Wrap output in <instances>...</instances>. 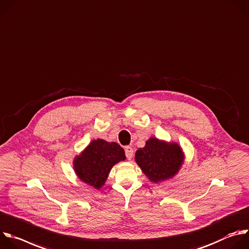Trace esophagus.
Masks as SVG:
<instances>
[{
    "mask_svg": "<svg viewBox=\"0 0 249 249\" xmlns=\"http://www.w3.org/2000/svg\"><path fill=\"white\" fill-rule=\"evenodd\" d=\"M124 151H125V156H126V158H127L128 160H131V158H132V156H133V149H132L131 147H129V146H126V147L124 148Z\"/></svg>",
    "mask_w": 249,
    "mask_h": 249,
    "instance_id": "obj_1",
    "label": "esophagus"
}]
</instances>
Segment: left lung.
I'll use <instances>...</instances> for the list:
<instances>
[{
  "label": "left lung",
  "mask_w": 249,
  "mask_h": 249,
  "mask_svg": "<svg viewBox=\"0 0 249 249\" xmlns=\"http://www.w3.org/2000/svg\"><path fill=\"white\" fill-rule=\"evenodd\" d=\"M184 161L181 147L176 142H167L156 137L149 138L143 148L135 153V162L149 178L159 183L174 178Z\"/></svg>",
  "instance_id": "left-lung-1"
}]
</instances>
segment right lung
<instances>
[{
	"instance_id": "right-lung-1",
	"label": "right lung",
	"mask_w": 249,
	"mask_h": 249,
	"mask_svg": "<svg viewBox=\"0 0 249 249\" xmlns=\"http://www.w3.org/2000/svg\"><path fill=\"white\" fill-rule=\"evenodd\" d=\"M124 160V150L118 143L98 138L74 157L73 170L81 181L99 189L105 184L112 168Z\"/></svg>"
}]
</instances>
